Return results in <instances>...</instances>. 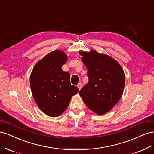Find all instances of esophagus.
Segmentation results:
<instances>
[{
	"label": "esophagus",
	"mask_w": 154,
	"mask_h": 154,
	"mask_svg": "<svg viewBox=\"0 0 154 154\" xmlns=\"http://www.w3.org/2000/svg\"><path fill=\"white\" fill-rule=\"evenodd\" d=\"M77 87H78V89L79 90H80L81 88H82V83H78V85H77Z\"/></svg>",
	"instance_id": "esophagus-1"
}]
</instances>
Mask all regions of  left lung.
I'll return each mask as SVG.
<instances>
[{
    "label": "left lung",
    "instance_id": "8db88e82",
    "mask_svg": "<svg viewBox=\"0 0 154 154\" xmlns=\"http://www.w3.org/2000/svg\"><path fill=\"white\" fill-rule=\"evenodd\" d=\"M79 54L82 56L89 79L79 94L88 109L97 115H103L113 109L123 95V69L114 58L96 50H81Z\"/></svg>",
    "mask_w": 154,
    "mask_h": 154
}]
</instances>
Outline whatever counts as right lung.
<instances>
[{
    "label": "right lung",
    "instance_id": "obj_1",
    "mask_svg": "<svg viewBox=\"0 0 154 154\" xmlns=\"http://www.w3.org/2000/svg\"><path fill=\"white\" fill-rule=\"evenodd\" d=\"M68 57L57 49L37 62L30 75L32 95L39 109L50 117H58L66 110L78 88L71 84L68 72L62 67Z\"/></svg>",
    "mask_w": 154,
    "mask_h": 154
}]
</instances>
